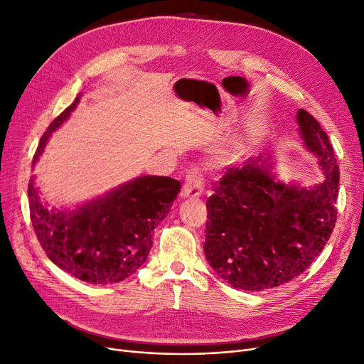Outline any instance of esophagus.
<instances>
[{
  "label": "esophagus",
  "mask_w": 364,
  "mask_h": 364,
  "mask_svg": "<svg viewBox=\"0 0 364 364\" xmlns=\"http://www.w3.org/2000/svg\"><path fill=\"white\" fill-rule=\"evenodd\" d=\"M203 181L198 172H188L181 191L183 198H198L202 195Z\"/></svg>",
  "instance_id": "esophagus-1"
}]
</instances>
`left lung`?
Listing matches in <instances>:
<instances>
[{
  "instance_id": "1",
  "label": "left lung",
  "mask_w": 364,
  "mask_h": 364,
  "mask_svg": "<svg viewBox=\"0 0 364 364\" xmlns=\"http://www.w3.org/2000/svg\"><path fill=\"white\" fill-rule=\"evenodd\" d=\"M300 138L323 181L305 187L274 172V151L232 166L207 200L203 252L232 287L262 291L299 277L323 251L336 223L339 166L320 123L300 108Z\"/></svg>"
}]
</instances>
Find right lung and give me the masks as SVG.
<instances>
[{
	"mask_svg": "<svg viewBox=\"0 0 364 364\" xmlns=\"http://www.w3.org/2000/svg\"><path fill=\"white\" fill-rule=\"evenodd\" d=\"M78 102L80 93L43 134L33 166ZM180 188V181L171 177L143 176L75 208L49 210L33 176L28 184L31 221L47 257L58 267L85 282L105 286L126 279L144 264L153 230L171 211Z\"/></svg>",
	"mask_w": 364,
	"mask_h": 364,
	"instance_id": "add662e5",
	"label": "right lung"
}]
</instances>
